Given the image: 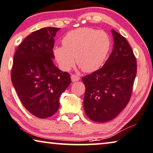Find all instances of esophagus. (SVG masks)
<instances>
[{
  "label": "esophagus",
  "mask_w": 153,
  "mask_h": 153,
  "mask_svg": "<svg viewBox=\"0 0 153 153\" xmlns=\"http://www.w3.org/2000/svg\"><path fill=\"white\" fill-rule=\"evenodd\" d=\"M71 81H72L73 82H76V81H78V80H80V77L78 76V75H71Z\"/></svg>",
  "instance_id": "1"
}]
</instances>
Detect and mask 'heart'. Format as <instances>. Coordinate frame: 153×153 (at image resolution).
Listing matches in <instances>:
<instances>
[{
	"mask_svg": "<svg viewBox=\"0 0 153 153\" xmlns=\"http://www.w3.org/2000/svg\"><path fill=\"white\" fill-rule=\"evenodd\" d=\"M62 46L53 48V54L63 71H70L76 63L85 72L92 73L102 66L111 49V41L103 30L80 28L71 30Z\"/></svg>",
	"mask_w": 153,
	"mask_h": 153,
	"instance_id": "b5f03b06",
	"label": "heart"
}]
</instances>
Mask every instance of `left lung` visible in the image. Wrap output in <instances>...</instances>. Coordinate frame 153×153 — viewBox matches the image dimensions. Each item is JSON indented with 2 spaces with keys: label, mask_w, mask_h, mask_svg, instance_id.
<instances>
[{
  "label": "left lung",
  "mask_w": 153,
  "mask_h": 153,
  "mask_svg": "<svg viewBox=\"0 0 153 153\" xmlns=\"http://www.w3.org/2000/svg\"><path fill=\"white\" fill-rule=\"evenodd\" d=\"M113 52L103 67L82 78L85 85L84 110L92 121L105 123L120 113L129 103L136 75V62L125 38L111 30Z\"/></svg>",
  "instance_id": "8db88e82"
}]
</instances>
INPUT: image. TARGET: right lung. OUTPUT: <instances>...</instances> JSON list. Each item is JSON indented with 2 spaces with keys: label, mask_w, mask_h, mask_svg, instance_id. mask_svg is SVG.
<instances>
[{
  "label": "right lung",
  "mask_w": 153,
  "mask_h": 153,
  "mask_svg": "<svg viewBox=\"0 0 153 153\" xmlns=\"http://www.w3.org/2000/svg\"><path fill=\"white\" fill-rule=\"evenodd\" d=\"M58 28L36 30L21 42L13 59L11 79L20 101L32 115L47 118L59 107V97L71 84L68 73L53 63Z\"/></svg>",
  "instance_id": "right-lung-1"
}]
</instances>
